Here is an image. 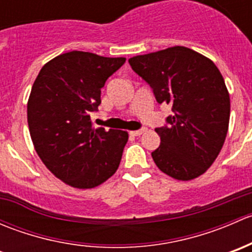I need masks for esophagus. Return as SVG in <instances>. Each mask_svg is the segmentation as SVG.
Wrapping results in <instances>:
<instances>
[{"mask_svg":"<svg viewBox=\"0 0 252 252\" xmlns=\"http://www.w3.org/2000/svg\"><path fill=\"white\" fill-rule=\"evenodd\" d=\"M145 130H146V129H145V128L139 129V130H131V131H130V135H133V136H139V135H141V134L144 133Z\"/></svg>","mask_w":252,"mask_h":252,"instance_id":"obj_1","label":"esophagus"}]
</instances>
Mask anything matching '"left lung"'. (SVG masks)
Wrapping results in <instances>:
<instances>
[{"instance_id":"obj_1","label":"left lung","mask_w":252,"mask_h":252,"mask_svg":"<svg viewBox=\"0 0 252 252\" xmlns=\"http://www.w3.org/2000/svg\"><path fill=\"white\" fill-rule=\"evenodd\" d=\"M134 72L151 86L158 103L173 114L156 128L161 138L151 154L163 173L178 180L204 174L227 136L230 98L215 63L196 51L174 46L129 60Z\"/></svg>"}]
</instances>
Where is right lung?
Returning a JSON list of instances; mask_svg holds the SVG:
<instances>
[{
    "label": "right lung",
    "mask_w": 252,
    "mask_h": 252,
    "mask_svg": "<svg viewBox=\"0 0 252 252\" xmlns=\"http://www.w3.org/2000/svg\"><path fill=\"white\" fill-rule=\"evenodd\" d=\"M124 62L72 51L47 62L35 79L28 101L30 136L45 166L70 187L95 188L118 169L128 133L94 129L90 114Z\"/></svg>",
    "instance_id": "obj_1"
}]
</instances>
